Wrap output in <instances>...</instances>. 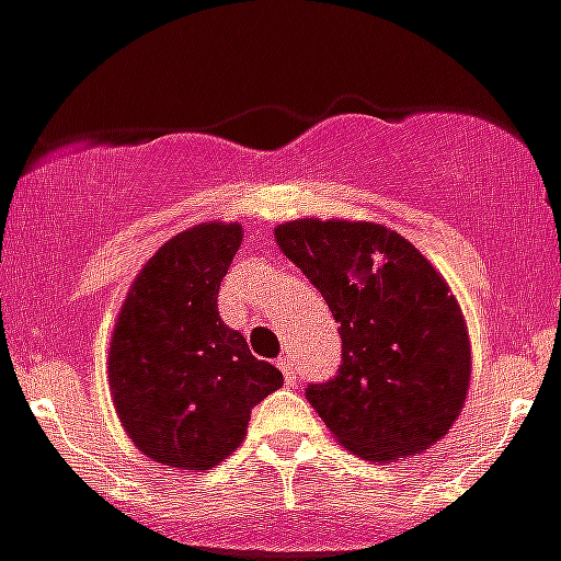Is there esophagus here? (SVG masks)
I'll return each instance as SVG.
<instances>
[{"instance_id": "34e87169", "label": "esophagus", "mask_w": 561, "mask_h": 561, "mask_svg": "<svg viewBox=\"0 0 561 561\" xmlns=\"http://www.w3.org/2000/svg\"><path fill=\"white\" fill-rule=\"evenodd\" d=\"M279 369H282V375H285L287 383H296V362L290 358V355H282Z\"/></svg>"}]
</instances>
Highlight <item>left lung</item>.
I'll return each mask as SVG.
<instances>
[{
	"mask_svg": "<svg viewBox=\"0 0 561 561\" xmlns=\"http://www.w3.org/2000/svg\"><path fill=\"white\" fill-rule=\"evenodd\" d=\"M276 242L339 321V373L305 389L330 432L375 462L440 440L471 375L469 335L443 276L375 222L294 220L276 228Z\"/></svg>",
	"mask_w": 561,
	"mask_h": 561,
	"instance_id": "left-lung-1",
	"label": "left lung"
}]
</instances>
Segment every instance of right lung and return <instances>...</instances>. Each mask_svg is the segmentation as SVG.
<instances>
[{"mask_svg": "<svg viewBox=\"0 0 561 561\" xmlns=\"http://www.w3.org/2000/svg\"><path fill=\"white\" fill-rule=\"evenodd\" d=\"M240 226L178 233L146 262L110 347V383L126 435L178 469H211L245 437L251 409L285 383L220 319L217 294Z\"/></svg>", "mask_w": 561, "mask_h": 561, "instance_id": "right-lung-1", "label": "right lung"}]
</instances>
